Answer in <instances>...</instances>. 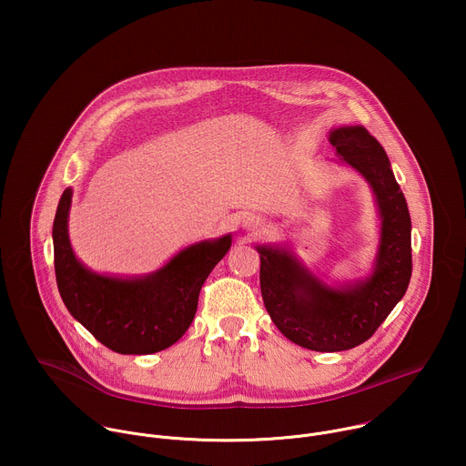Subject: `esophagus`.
<instances>
[{
    "label": "esophagus",
    "mask_w": 466,
    "mask_h": 466,
    "mask_svg": "<svg viewBox=\"0 0 466 466\" xmlns=\"http://www.w3.org/2000/svg\"><path fill=\"white\" fill-rule=\"evenodd\" d=\"M250 227H261V223H259V221H252Z\"/></svg>",
    "instance_id": "34e87169"
}]
</instances>
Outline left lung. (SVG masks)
I'll return each mask as SVG.
<instances>
[{
  "label": "left lung",
  "instance_id": "1",
  "mask_svg": "<svg viewBox=\"0 0 466 466\" xmlns=\"http://www.w3.org/2000/svg\"><path fill=\"white\" fill-rule=\"evenodd\" d=\"M338 155L372 186L381 238L374 273L350 288L322 284L286 250L258 247L263 304L282 334L315 352H341L372 338L410 286L411 218L383 147L365 127L329 135Z\"/></svg>",
  "mask_w": 466,
  "mask_h": 466
}]
</instances>
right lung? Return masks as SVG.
<instances>
[{
    "label": "right lung",
    "instance_id": "add662e5",
    "mask_svg": "<svg viewBox=\"0 0 466 466\" xmlns=\"http://www.w3.org/2000/svg\"><path fill=\"white\" fill-rule=\"evenodd\" d=\"M72 189H64L53 221L55 277L68 311L117 354H155L189 328L198 293L230 248V236L177 254L160 271L137 280L99 277L77 261L68 239Z\"/></svg>",
    "mask_w": 466,
    "mask_h": 466
}]
</instances>
